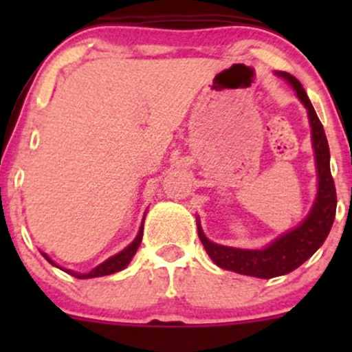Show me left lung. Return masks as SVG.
Instances as JSON below:
<instances>
[{
	"label": "left lung",
	"instance_id": "8db88e82",
	"mask_svg": "<svg viewBox=\"0 0 352 352\" xmlns=\"http://www.w3.org/2000/svg\"><path fill=\"white\" fill-rule=\"evenodd\" d=\"M276 74L293 87L296 97L308 112L311 148H314L315 168H317V196H315L314 206L300 225L279 235L264 248H236L211 242L202 232L199 218H196L199 239L211 261L218 267L261 279L285 276L308 261L327 239L337 208L336 186L330 175V151L324 126L300 81L285 71H276Z\"/></svg>",
	"mask_w": 352,
	"mask_h": 352
}]
</instances>
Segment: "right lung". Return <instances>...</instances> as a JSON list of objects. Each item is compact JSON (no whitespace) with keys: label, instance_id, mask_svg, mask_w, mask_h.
Wrapping results in <instances>:
<instances>
[{"label":"right lung","instance_id":"1","mask_svg":"<svg viewBox=\"0 0 352 352\" xmlns=\"http://www.w3.org/2000/svg\"><path fill=\"white\" fill-rule=\"evenodd\" d=\"M143 223H144V218H143ZM141 240H143V225H141L140 232H138V235H136V239H134L133 242L127 245L124 250H120L119 254L109 257L107 261H104L102 264H98L97 267L91 269L90 272H85V274H81V272H74V271H71V269H63V271L67 272V274L74 276V278H78V279L100 278V276H109V274H113V272H119V271H122V269H126L127 265H129V262L133 261L134 254H136L138 248H140ZM42 255H44V258L49 262V264L56 265V262L52 261V258L49 257L47 254H44V252H42ZM56 267H58V265H56Z\"/></svg>","mask_w":352,"mask_h":352}]
</instances>
